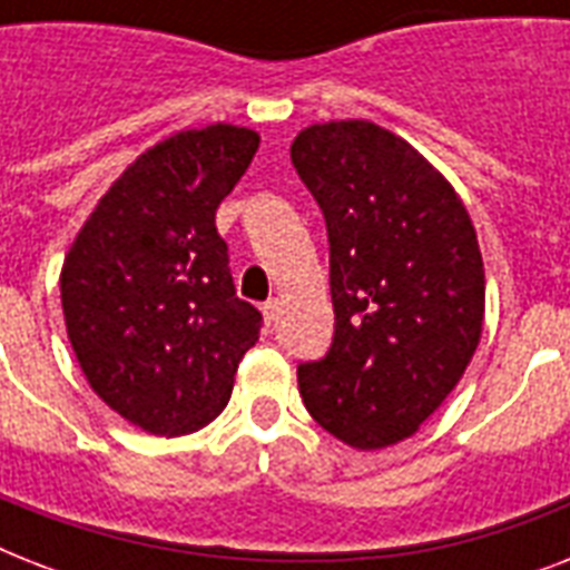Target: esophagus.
Instances as JSON below:
<instances>
[{
    "label": "esophagus",
    "instance_id": "1",
    "mask_svg": "<svg viewBox=\"0 0 570 570\" xmlns=\"http://www.w3.org/2000/svg\"><path fill=\"white\" fill-rule=\"evenodd\" d=\"M277 313H281V302H277V298H272V302L263 304V320H266L268 325L277 320Z\"/></svg>",
    "mask_w": 570,
    "mask_h": 570
}]
</instances>
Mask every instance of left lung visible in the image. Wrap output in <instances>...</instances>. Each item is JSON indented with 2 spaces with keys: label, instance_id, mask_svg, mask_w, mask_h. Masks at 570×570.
Wrapping results in <instances>:
<instances>
[{
  "label": "left lung",
  "instance_id": "8db88e82",
  "mask_svg": "<svg viewBox=\"0 0 570 570\" xmlns=\"http://www.w3.org/2000/svg\"><path fill=\"white\" fill-rule=\"evenodd\" d=\"M331 245L334 343L298 366L304 407L355 450L405 441L482 337L485 268L450 180L373 120L313 124L289 147Z\"/></svg>",
  "mask_w": 570,
  "mask_h": 570
}]
</instances>
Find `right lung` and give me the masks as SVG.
I'll return each mask as SVG.
<instances>
[{"mask_svg": "<svg viewBox=\"0 0 570 570\" xmlns=\"http://www.w3.org/2000/svg\"><path fill=\"white\" fill-rule=\"evenodd\" d=\"M259 136L213 124L138 156L94 206L61 266V311L97 396L150 434H191L222 414L259 311L236 298L215 209Z\"/></svg>", "mask_w": 570, "mask_h": 570, "instance_id": "right-lung-1", "label": "right lung"}]
</instances>
